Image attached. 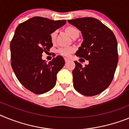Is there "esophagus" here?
I'll return each instance as SVG.
<instances>
[{"label": "esophagus", "mask_w": 129, "mask_h": 129, "mask_svg": "<svg viewBox=\"0 0 129 129\" xmlns=\"http://www.w3.org/2000/svg\"><path fill=\"white\" fill-rule=\"evenodd\" d=\"M64 61H65V62H68V61H70V59H68V58H67V57H64Z\"/></svg>", "instance_id": "obj_1"}]
</instances>
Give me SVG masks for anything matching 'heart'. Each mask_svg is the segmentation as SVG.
I'll list each match as a JSON object with an SVG mask.
<instances>
[{"mask_svg":"<svg viewBox=\"0 0 129 129\" xmlns=\"http://www.w3.org/2000/svg\"><path fill=\"white\" fill-rule=\"evenodd\" d=\"M67 31L71 37H74L76 35H79V31L75 27L69 26L67 28ZM57 30H54L50 34V40L52 43H55L56 41V38L57 36ZM76 51V48L74 46H64L59 48L57 50V53L65 57H69L70 55Z\"/></svg>","mask_w":129,"mask_h":129,"instance_id":"obj_1","label":"heart"}]
</instances>
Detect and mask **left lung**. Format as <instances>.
<instances>
[{
    "mask_svg": "<svg viewBox=\"0 0 129 129\" xmlns=\"http://www.w3.org/2000/svg\"><path fill=\"white\" fill-rule=\"evenodd\" d=\"M81 32L84 39L76 52L89 63L85 67L74 61V86L86 96L98 95L110 85L118 62V44L112 31L95 18L68 20Z\"/></svg>",
    "mask_w": 129,
    "mask_h": 129,
    "instance_id": "obj_1",
    "label": "left lung"
}]
</instances>
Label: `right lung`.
<instances>
[{
    "label": "right lung",
    "mask_w": 129,
    "mask_h": 129,
    "mask_svg": "<svg viewBox=\"0 0 129 129\" xmlns=\"http://www.w3.org/2000/svg\"><path fill=\"white\" fill-rule=\"evenodd\" d=\"M66 22L34 17L16 28L10 43L11 67L19 82L34 94H44L52 89L57 74L64 65L61 55L47 64L42 59V53L53 46L51 33Z\"/></svg>",
    "instance_id": "1"
}]
</instances>
